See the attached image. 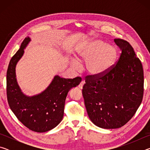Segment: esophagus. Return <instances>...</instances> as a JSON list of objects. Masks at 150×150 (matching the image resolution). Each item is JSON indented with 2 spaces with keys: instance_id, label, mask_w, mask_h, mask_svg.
Segmentation results:
<instances>
[{
  "instance_id": "obj_1",
  "label": "esophagus",
  "mask_w": 150,
  "mask_h": 150,
  "mask_svg": "<svg viewBox=\"0 0 150 150\" xmlns=\"http://www.w3.org/2000/svg\"><path fill=\"white\" fill-rule=\"evenodd\" d=\"M84 84H85V81H81V82L80 84H79V88H81V89H82L83 85H84Z\"/></svg>"
}]
</instances>
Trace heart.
Returning a JSON list of instances; mask_svg holds the SVG:
<instances>
[{"instance_id": "obj_1", "label": "heart", "mask_w": 150, "mask_h": 150, "mask_svg": "<svg viewBox=\"0 0 150 150\" xmlns=\"http://www.w3.org/2000/svg\"><path fill=\"white\" fill-rule=\"evenodd\" d=\"M118 52L112 45L106 44L100 40L91 39L81 44L77 50V58L79 62H86L88 75L101 77L106 75L115 65ZM77 60H73L75 68L79 67Z\"/></svg>"}]
</instances>
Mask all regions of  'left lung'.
I'll return each instance as SVG.
<instances>
[{"label": "left lung", "instance_id": "8db88e82", "mask_svg": "<svg viewBox=\"0 0 150 150\" xmlns=\"http://www.w3.org/2000/svg\"><path fill=\"white\" fill-rule=\"evenodd\" d=\"M114 41L122 51L116 65L101 77L87 76L82 91L90 120L105 129L118 128L128 122L142 103L144 94L140 60L128 42Z\"/></svg>", "mask_w": 150, "mask_h": 150}]
</instances>
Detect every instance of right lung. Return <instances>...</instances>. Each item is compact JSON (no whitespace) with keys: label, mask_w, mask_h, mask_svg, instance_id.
I'll return each instance as SVG.
<instances>
[{"label":"right lung","mask_w":150,"mask_h":150,"mask_svg":"<svg viewBox=\"0 0 150 150\" xmlns=\"http://www.w3.org/2000/svg\"><path fill=\"white\" fill-rule=\"evenodd\" d=\"M31 41L28 36L9 63L6 73V93L10 108L24 125L36 132H45L62 120L65 98L72 88L80 84L81 77L64 79L55 75L49 86L38 95L27 96L18 84L16 67Z\"/></svg>","instance_id":"1"}]
</instances>
